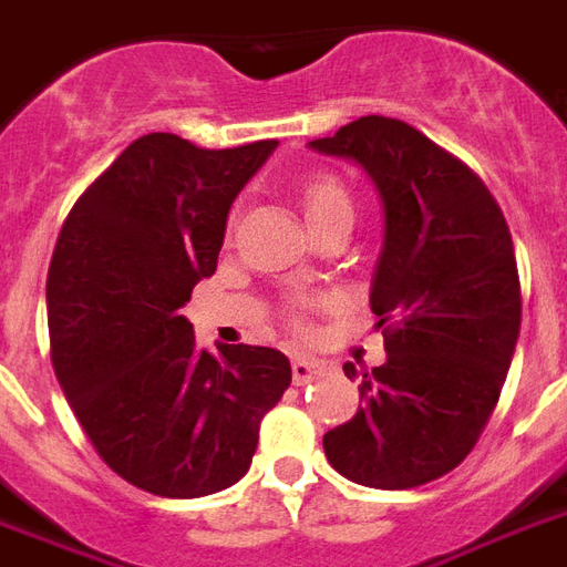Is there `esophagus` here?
<instances>
[{
  "label": "esophagus",
  "instance_id": "34e87169",
  "mask_svg": "<svg viewBox=\"0 0 567 567\" xmlns=\"http://www.w3.org/2000/svg\"><path fill=\"white\" fill-rule=\"evenodd\" d=\"M319 370H322V361L310 359V355H292V382H296V385L310 382Z\"/></svg>",
  "mask_w": 567,
  "mask_h": 567
}]
</instances>
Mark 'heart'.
<instances>
[{"label": "heart", "instance_id": "1", "mask_svg": "<svg viewBox=\"0 0 567 567\" xmlns=\"http://www.w3.org/2000/svg\"><path fill=\"white\" fill-rule=\"evenodd\" d=\"M301 206H305V218L310 224L329 212H352V199H349L347 187L334 176H313L301 190Z\"/></svg>", "mask_w": 567, "mask_h": 567}]
</instances>
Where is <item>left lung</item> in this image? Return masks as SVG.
Segmentation results:
<instances>
[{
	"mask_svg": "<svg viewBox=\"0 0 567 567\" xmlns=\"http://www.w3.org/2000/svg\"><path fill=\"white\" fill-rule=\"evenodd\" d=\"M313 152L347 157L385 212L370 284L385 364L359 370V412L322 436L343 478L410 491L475 449L520 334V278L508 224L463 161L400 118L361 116Z\"/></svg>",
	"mask_w": 567,
	"mask_h": 567,
	"instance_id": "8db88e82",
	"label": "left lung"
}]
</instances>
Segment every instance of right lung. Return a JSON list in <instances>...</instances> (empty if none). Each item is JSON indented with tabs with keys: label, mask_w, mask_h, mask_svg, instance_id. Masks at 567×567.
I'll use <instances>...</instances> for the list:
<instances>
[{
	"label": "right lung",
	"mask_w": 567,
	"mask_h": 567,
	"mask_svg": "<svg viewBox=\"0 0 567 567\" xmlns=\"http://www.w3.org/2000/svg\"><path fill=\"white\" fill-rule=\"evenodd\" d=\"M275 148L146 134L62 224L47 271L53 370L101 461L140 491L197 499L236 484L289 389L284 352L236 343L212 355L182 317L218 268L233 199Z\"/></svg>",
	"instance_id": "1"
}]
</instances>
